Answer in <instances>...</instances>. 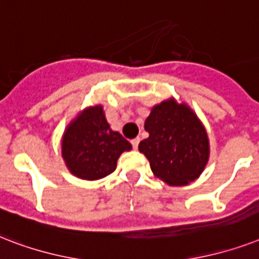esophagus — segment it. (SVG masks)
<instances>
[{"instance_id":"34e87169","label":"esophagus","mask_w":259,"mask_h":259,"mask_svg":"<svg viewBox=\"0 0 259 259\" xmlns=\"http://www.w3.org/2000/svg\"><path fill=\"white\" fill-rule=\"evenodd\" d=\"M139 142H140V138H135V139H132L131 140V144H132V147L138 148V146H139Z\"/></svg>"}]
</instances>
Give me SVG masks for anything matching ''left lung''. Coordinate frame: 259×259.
<instances>
[{
	"mask_svg": "<svg viewBox=\"0 0 259 259\" xmlns=\"http://www.w3.org/2000/svg\"><path fill=\"white\" fill-rule=\"evenodd\" d=\"M147 139L139 151L155 177L171 186L188 185L202 173L209 158V140L202 123L186 104L174 98L158 104L146 119Z\"/></svg>",
	"mask_w": 259,
	"mask_h": 259,
	"instance_id": "obj_1",
	"label": "left lung"
}]
</instances>
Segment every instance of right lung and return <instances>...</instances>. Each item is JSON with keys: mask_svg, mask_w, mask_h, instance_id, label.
<instances>
[{"mask_svg": "<svg viewBox=\"0 0 259 259\" xmlns=\"http://www.w3.org/2000/svg\"><path fill=\"white\" fill-rule=\"evenodd\" d=\"M131 143L112 131L101 105L86 108L67 125L62 139V158L75 177L94 181L113 173L121 152Z\"/></svg>", "mask_w": 259, "mask_h": 259, "instance_id": "obj_1", "label": "right lung"}]
</instances>
